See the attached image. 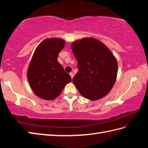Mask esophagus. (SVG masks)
<instances>
[{
    "mask_svg": "<svg viewBox=\"0 0 148 148\" xmlns=\"http://www.w3.org/2000/svg\"><path fill=\"white\" fill-rule=\"evenodd\" d=\"M69 75H70L71 78L72 79V78H73V77H74V74L72 73V72H70V73H69Z\"/></svg>",
    "mask_w": 148,
    "mask_h": 148,
    "instance_id": "1",
    "label": "esophagus"
}]
</instances>
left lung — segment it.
Instances as JSON below:
<instances>
[{"instance_id":"8db88e82","label":"left lung","mask_w":148,"mask_h":148,"mask_svg":"<svg viewBox=\"0 0 148 148\" xmlns=\"http://www.w3.org/2000/svg\"><path fill=\"white\" fill-rule=\"evenodd\" d=\"M78 72L73 83L81 95L95 100L108 94L116 81L117 61L111 51L99 40L84 38L72 44Z\"/></svg>"}]
</instances>
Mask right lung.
I'll return each mask as SVG.
<instances>
[{
    "label": "right lung",
    "mask_w": 148,
    "mask_h": 148,
    "mask_svg": "<svg viewBox=\"0 0 148 148\" xmlns=\"http://www.w3.org/2000/svg\"><path fill=\"white\" fill-rule=\"evenodd\" d=\"M64 45L65 41L61 39H47L34 51L27 78L33 92L40 98L55 99L71 81V76L57 60Z\"/></svg>",
    "instance_id": "1"
}]
</instances>
